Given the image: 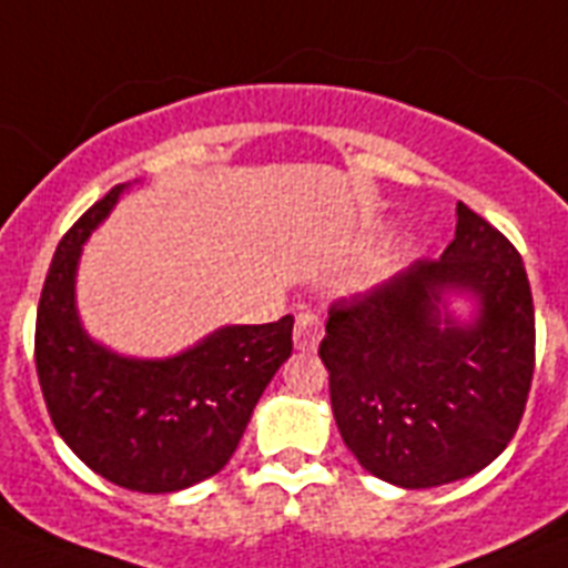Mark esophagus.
I'll return each instance as SVG.
<instances>
[{"mask_svg":"<svg viewBox=\"0 0 568 568\" xmlns=\"http://www.w3.org/2000/svg\"><path fill=\"white\" fill-rule=\"evenodd\" d=\"M321 336H324V324L315 315H310V312L297 315V324H294V347L301 354H315Z\"/></svg>","mask_w":568,"mask_h":568,"instance_id":"esophagus-1","label":"esophagus"}]
</instances>
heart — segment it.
<instances>
[{"instance_id":"1","label":"heart","mask_w":568,"mask_h":568,"mask_svg":"<svg viewBox=\"0 0 568 568\" xmlns=\"http://www.w3.org/2000/svg\"><path fill=\"white\" fill-rule=\"evenodd\" d=\"M409 250H413V241L395 239L386 247V253H383V265H395V262H400L404 256H409Z\"/></svg>"}]
</instances>
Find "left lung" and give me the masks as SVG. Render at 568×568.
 Listing matches in <instances>:
<instances>
[{
  "label": "left lung",
  "mask_w": 568,
  "mask_h": 568,
  "mask_svg": "<svg viewBox=\"0 0 568 568\" xmlns=\"http://www.w3.org/2000/svg\"><path fill=\"white\" fill-rule=\"evenodd\" d=\"M454 300L469 303L466 316ZM534 338L521 256L457 203V235L436 262L329 306L318 354L342 439L365 471L404 489L471 477L519 427Z\"/></svg>",
  "instance_id": "1"
}]
</instances>
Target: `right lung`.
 Returning <instances> with one entry per match:
<instances>
[{"instance_id":"add662e5","label":"right lung","mask_w":568,"mask_h":568,"mask_svg":"<svg viewBox=\"0 0 568 568\" xmlns=\"http://www.w3.org/2000/svg\"><path fill=\"white\" fill-rule=\"evenodd\" d=\"M126 189H111L58 244L40 294L34 363L58 436L84 466L132 493H180L230 463L258 397L292 356L294 318L223 324L162 359L97 342L75 306V276L84 241Z\"/></svg>"}]
</instances>
